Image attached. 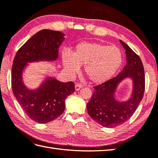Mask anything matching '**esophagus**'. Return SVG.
<instances>
[{
    "instance_id": "obj_1",
    "label": "esophagus",
    "mask_w": 158,
    "mask_h": 158,
    "mask_svg": "<svg viewBox=\"0 0 158 158\" xmlns=\"http://www.w3.org/2000/svg\"><path fill=\"white\" fill-rule=\"evenodd\" d=\"M82 87V85H79V84H77L75 85V89L76 91H79L80 89Z\"/></svg>"
}]
</instances>
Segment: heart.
I'll return each mask as SVG.
<instances>
[{
    "label": "heart",
    "instance_id": "b5f03b06",
    "mask_svg": "<svg viewBox=\"0 0 158 158\" xmlns=\"http://www.w3.org/2000/svg\"><path fill=\"white\" fill-rule=\"evenodd\" d=\"M64 69L70 74L85 65L84 72L95 84L108 81L120 69L123 61L121 50L116 46L99 43H81L72 53L64 52L62 56Z\"/></svg>",
    "mask_w": 158,
    "mask_h": 158
}]
</instances>
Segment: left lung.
<instances>
[{"label":"left lung","instance_id":"1","mask_svg":"<svg viewBox=\"0 0 158 158\" xmlns=\"http://www.w3.org/2000/svg\"><path fill=\"white\" fill-rule=\"evenodd\" d=\"M126 50L127 64L114 78L94 87V93L87 105L89 116L104 127L112 128L127 122L134 114L144 96L145 77L140 58L120 40ZM127 77L133 80V90L130 99L120 102L114 98L116 89Z\"/></svg>","mask_w":158,"mask_h":158}]
</instances>
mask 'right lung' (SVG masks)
<instances>
[{
    "instance_id": "obj_1",
    "label": "right lung",
    "mask_w": 158,
    "mask_h": 158,
    "mask_svg": "<svg viewBox=\"0 0 158 158\" xmlns=\"http://www.w3.org/2000/svg\"><path fill=\"white\" fill-rule=\"evenodd\" d=\"M64 35L60 31L43 29L20 47L14 59L11 68L14 95L28 117L38 123H49L63 113L65 99L75 91L74 83L48 77L39 88L32 90L24 85L23 71L27 62L56 60Z\"/></svg>"
}]
</instances>
